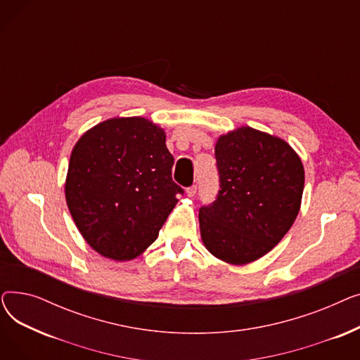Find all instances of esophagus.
<instances>
[{
  "instance_id": "1",
  "label": "esophagus",
  "mask_w": 360,
  "mask_h": 360,
  "mask_svg": "<svg viewBox=\"0 0 360 360\" xmlns=\"http://www.w3.org/2000/svg\"><path fill=\"white\" fill-rule=\"evenodd\" d=\"M197 194V185H191L190 188H186V195L188 197H194Z\"/></svg>"
}]
</instances>
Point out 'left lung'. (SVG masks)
<instances>
[{"mask_svg":"<svg viewBox=\"0 0 360 360\" xmlns=\"http://www.w3.org/2000/svg\"><path fill=\"white\" fill-rule=\"evenodd\" d=\"M214 155L220 190L200 209L201 239L216 258L243 266L270 252L292 228L304 165L285 140L251 127L221 136Z\"/></svg>","mask_w":360,"mask_h":360,"instance_id":"8db88e82","label":"left lung"}]
</instances>
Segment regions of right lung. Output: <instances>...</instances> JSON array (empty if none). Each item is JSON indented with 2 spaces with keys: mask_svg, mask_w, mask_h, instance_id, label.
Wrapping results in <instances>:
<instances>
[{
  "mask_svg": "<svg viewBox=\"0 0 360 360\" xmlns=\"http://www.w3.org/2000/svg\"><path fill=\"white\" fill-rule=\"evenodd\" d=\"M172 166L165 131L146 118H112L84 132L71 151L65 200L94 251L128 261L156 240L184 194Z\"/></svg>",
  "mask_w": 360,
  "mask_h": 360,
  "instance_id": "add662e5",
  "label": "right lung"
}]
</instances>
